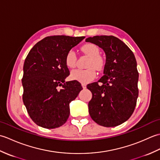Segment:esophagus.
<instances>
[{
  "instance_id": "obj_1",
  "label": "esophagus",
  "mask_w": 160,
  "mask_h": 160,
  "mask_svg": "<svg viewBox=\"0 0 160 160\" xmlns=\"http://www.w3.org/2000/svg\"><path fill=\"white\" fill-rule=\"evenodd\" d=\"M82 88H83L84 89H86V88H87V85H86V84H82Z\"/></svg>"
}]
</instances>
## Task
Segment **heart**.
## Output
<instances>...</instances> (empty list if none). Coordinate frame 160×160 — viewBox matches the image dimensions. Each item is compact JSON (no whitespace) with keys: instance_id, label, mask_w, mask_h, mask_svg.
Instances as JSON below:
<instances>
[{"instance_id":"1","label":"heart","mask_w":160,"mask_h":160,"mask_svg":"<svg viewBox=\"0 0 160 160\" xmlns=\"http://www.w3.org/2000/svg\"><path fill=\"white\" fill-rule=\"evenodd\" d=\"M83 53L89 57L87 61V69H75L71 72L70 78L71 80H76L82 84H87L93 80L96 77V72L94 68L101 71L104 69L105 60L100 56V48L93 43H87L81 47ZM77 60L76 53L73 49L69 50L65 56V64L67 67L73 68L76 66Z\"/></svg>"}]
</instances>
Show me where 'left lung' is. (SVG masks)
Segmentation results:
<instances>
[{"mask_svg": "<svg viewBox=\"0 0 160 160\" xmlns=\"http://www.w3.org/2000/svg\"><path fill=\"white\" fill-rule=\"evenodd\" d=\"M86 42L98 45L106 55L104 76L87 85L92 93L89 102L91 118L97 124L113 127L128 120L136 106L139 73L137 62L126 44L113 36H96Z\"/></svg>", "mask_w": 160, "mask_h": 160, "instance_id": "left-lung-1", "label": "left lung"}]
</instances>
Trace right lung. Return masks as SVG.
<instances>
[{"label":"right lung","mask_w":160,"mask_h":160,"mask_svg":"<svg viewBox=\"0 0 160 160\" xmlns=\"http://www.w3.org/2000/svg\"><path fill=\"white\" fill-rule=\"evenodd\" d=\"M84 38L47 37L37 42L27 56L22 79V100L30 118L40 127H60L69 118V104L82 87L76 80L65 82L69 75L65 56Z\"/></svg>","instance_id":"add662e5"}]
</instances>
